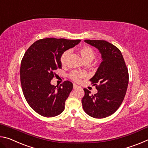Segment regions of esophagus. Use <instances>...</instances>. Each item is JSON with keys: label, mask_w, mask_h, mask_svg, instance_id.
Masks as SVG:
<instances>
[{"label": "esophagus", "mask_w": 148, "mask_h": 148, "mask_svg": "<svg viewBox=\"0 0 148 148\" xmlns=\"http://www.w3.org/2000/svg\"><path fill=\"white\" fill-rule=\"evenodd\" d=\"M73 87H74V89H76V88H77V87H79V86H77V85H76V84H74Z\"/></svg>", "instance_id": "34e87169"}]
</instances>
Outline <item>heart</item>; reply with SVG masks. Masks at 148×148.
<instances>
[{
    "label": "heart",
    "instance_id": "obj_1",
    "mask_svg": "<svg viewBox=\"0 0 148 148\" xmlns=\"http://www.w3.org/2000/svg\"><path fill=\"white\" fill-rule=\"evenodd\" d=\"M78 52L81 56L82 60L86 64L90 63L95 57V52L92 47L88 46H84L78 48ZM71 51L69 50L64 51L60 57V61L62 66L66 64V60L70 55ZM87 74L86 72H79L76 71H72L70 74V77L74 82H78L83 78H86L87 77Z\"/></svg>",
    "mask_w": 148,
    "mask_h": 148
}]
</instances>
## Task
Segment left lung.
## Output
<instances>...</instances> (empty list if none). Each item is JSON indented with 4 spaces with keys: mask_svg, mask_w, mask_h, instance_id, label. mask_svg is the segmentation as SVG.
Returning <instances> with one entry per match:
<instances>
[{
    "mask_svg": "<svg viewBox=\"0 0 148 148\" xmlns=\"http://www.w3.org/2000/svg\"><path fill=\"white\" fill-rule=\"evenodd\" d=\"M84 42L99 50L102 61L90 79L98 92L91 95L84 88L82 106L91 117L104 118L116 112L124 100L129 84L128 69L120 50L112 44L105 40H85Z\"/></svg>",
    "mask_w": 148,
    "mask_h": 148,
    "instance_id": "8db88e82",
    "label": "left lung"
}]
</instances>
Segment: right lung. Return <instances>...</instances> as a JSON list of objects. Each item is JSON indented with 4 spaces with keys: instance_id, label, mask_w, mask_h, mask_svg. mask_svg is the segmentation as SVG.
<instances>
[{
    "instance_id": "obj_1",
    "label": "right lung",
    "mask_w": 148,
    "mask_h": 148,
    "mask_svg": "<svg viewBox=\"0 0 148 148\" xmlns=\"http://www.w3.org/2000/svg\"><path fill=\"white\" fill-rule=\"evenodd\" d=\"M80 41L43 38L34 42L25 53L20 67V81L27 103L36 113L50 117L63 112L73 84L66 80L56 87L50 82L57 76V70L61 69L62 53Z\"/></svg>"
}]
</instances>
